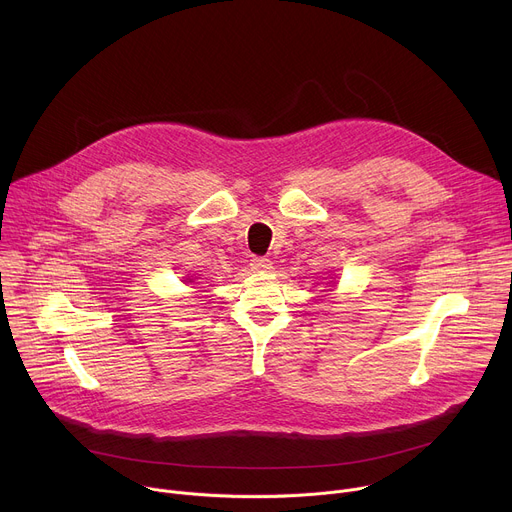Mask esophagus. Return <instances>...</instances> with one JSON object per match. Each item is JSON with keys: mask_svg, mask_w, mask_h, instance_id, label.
Instances as JSON below:
<instances>
[{"mask_svg": "<svg viewBox=\"0 0 512 512\" xmlns=\"http://www.w3.org/2000/svg\"><path fill=\"white\" fill-rule=\"evenodd\" d=\"M251 269L257 271V273H265L271 269V261L265 259V257H253L251 259Z\"/></svg>", "mask_w": 512, "mask_h": 512, "instance_id": "34e87169", "label": "esophagus"}]
</instances>
